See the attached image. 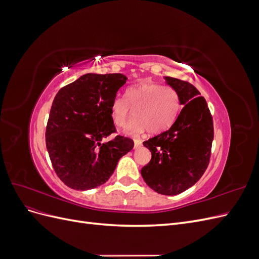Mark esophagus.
Returning a JSON list of instances; mask_svg holds the SVG:
<instances>
[{"label": "esophagus", "instance_id": "esophagus-1", "mask_svg": "<svg viewBox=\"0 0 259 259\" xmlns=\"http://www.w3.org/2000/svg\"><path fill=\"white\" fill-rule=\"evenodd\" d=\"M142 146H143L142 140H139V139H135L134 140V148L135 149H138V148H140Z\"/></svg>", "mask_w": 259, "mask_h": 259}]
</instances>
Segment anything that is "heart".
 Instances as JSON below:
<instances>
[{"mask_svg": "<svg viewBox=\"0 0 259 259\" xmlns=\"http://www.w3.org/2000/svg\"><path fill=\"white\" fill-rule=\"evenodd\" d=\"M182 109L176 89L159 83H140L124 93V100L115 98L110 107V116L116 127H123L132 115L135 116L125 133L137 136L147 130L159 135L173 125Z\"/></svg>", "mask_w": 259, "mask_h": 259, "instance_id": "1", "label": "heart"}]
</instances>
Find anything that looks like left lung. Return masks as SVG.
<instances>
[{"mask_svg": "<svg viewBox=\"0 0 259 259\" xmlns=\"http://www.w3.org/2000/svg\"><path fill=\"white\" fill-rule=\"evenodd\" d=\"M165 80L178 91L184 107L168 131L144 142L152 156L142 176L155 192L175 195L193 186L206 170L214 125L206 100L191 83L170 76Z\"/></svg>", "mask_w": 259, "mask_h": 259, "instance_id": "1", "label": "left lung"}]
</instances>
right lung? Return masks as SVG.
I'll return each instance as SVG.
<instances>
[{
  "instance_id": "right-lung-1",
  "label": "right lung",
  "mask_w": 259,
  "mask_h": 259,
  "mask_svg": "<svg viewBox=\"0 0 259 259\" xmlns=\"http://www.w3.org/2000/svg\"><path fill=\"white\" fill-rule=\"evenodd\" d=\"M121 73H88L61 88L54 98L45 132L55 173L66 186L89 190L105 184L134 142L115 135L110 107L126 83Z\"/></svg>"
}]
</instances>
